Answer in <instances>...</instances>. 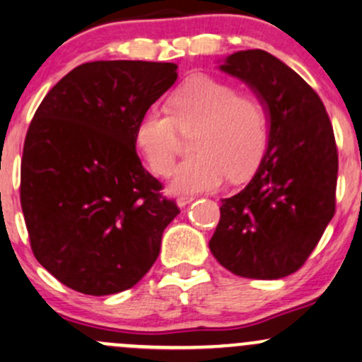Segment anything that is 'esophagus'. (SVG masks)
Here are the masks:
<instances>
[{"label": "esophagus", "instance_id": "obj_1", "mask_svg": "<svg viewBox=\"0 0 362 362\" xmlns=\"http://www.w3.org/2000/svg\"><path fill=\"white\" fill-rule=\"evenodd\" d=\"M193 199H194L193 194H180V197L176 198V203H177V206H186L188 203L193 202Z\"/></svg>", "mask_w": 362, "mask_h": 362}]
</instances>
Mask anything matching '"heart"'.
I'll return each mask as SVG.
<instances>
[{"mask_svg": "<svg viewBox=\"0 0 362 362\" xmlns=\"http://www.w3.org/2000/svg\"><path fill=\"white\" fill-rule=\"evenodd\" d=\"M169 112L151 108L140 117L135 144L152 173L171 171L180 147V131L194 130L191 146L197 152L174 169V191L194 193L218 186L227 174L247 176L262 157L269 117L262 100L237 93L225 81L197 76L177 86L168 100Z\"/></svg>", "mask_w": 362, "mask_h": 362, "instance_id": "1", "label": "heart"}]
</instances>
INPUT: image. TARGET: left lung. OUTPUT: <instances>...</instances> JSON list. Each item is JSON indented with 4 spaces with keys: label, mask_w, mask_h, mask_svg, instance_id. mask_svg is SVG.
I'll return each mask as SVG.
<instances>
[{
    "label": "left lung",
    "mask_w": 362,
    "mask_h": 362,
    "mask_svg": "<svg viewBox=\"0 0 362 362\" xmlns=\"http://www.w3.org/2000/svg\"><path fill=\"white\" fill-rule=\"evenodd\" d=\"M220 69L261 98L269 112V140L249 185L222 199L210 250L242 278H284L305 264L335 214L332 123L307 81L266 50L228 55Z\"/></svg>",
    "instance_id": "obj_1"
}]
</instances>
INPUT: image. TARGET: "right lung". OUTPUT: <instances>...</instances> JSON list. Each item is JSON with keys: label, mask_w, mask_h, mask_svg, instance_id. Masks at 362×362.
Returning <instances> with one entry per match:
<instances>
[{"label": "right lung", "mask_w": 362, "mask_h": 362, "mask_svg": "<svg viewBox=\"0 0 362 362\" xmlns=\"http://www.w3.org/2000/svg\"><path fill=\"white\" fill-rule=\"evenodd\" d=\"M173 62L81 64L47 93L21 157L20 202L37 261L71 290L137 284L180 214L144 169L135 129L177 79Z\"/></svg>", "instance_id": "obj_1"}]
</instances>
